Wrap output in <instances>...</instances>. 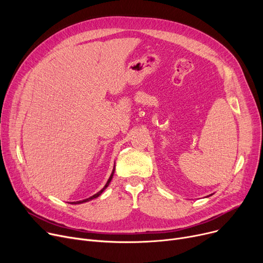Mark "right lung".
Instances as JSON below:
<instances>
[{
  "mask_svg": "<svg viewBox=\"0 0 263 263\" xmlns=\"http://www.w3.org/2000/svg\"><path fill=\"white\" fill-rule=\"evenodd\" d=\"M113 174H114V171H113V173H112V175H110V177H109V179H108V180H107V182H106V184L104 185V187L100 191V192H98V193H97V194H95L93 196H91V197H89V198H87V199H84V200H82V201H76V202H72V203H82V202H86V201H89V200H91V199H93V198H97V197H98L99 195H101V193L108 186V184H109V182H110V180H112V178H113Z\"/></svg>",
  "mask_w": 263,
  "mask_h": 263,
  "instance_id": "obj_1",
  "label": "right lung"
}]
</instances>
